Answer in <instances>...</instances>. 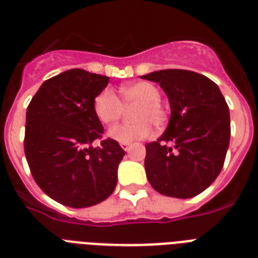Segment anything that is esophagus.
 Returning a JSON list of instances; mask_svg holds the SVG:
<instances>
[{
    "mask_svg": "<svg viewBox=\"0 0 258 258\" xmlns=\"http://www.w3.org/2000/svg\"><path fill=\"white\" fill-rule=\"evenodd\" d=\"M120 145H121V147L125 150V151H127V149H129L131 143H120Z\"/></svg>",
    "mask_w": 258,
    "mask_h": 258,
    "instance_id": "obj_1",
    "label": "esophagus"
}]
</instances>
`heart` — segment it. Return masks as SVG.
<instances>
[{
  "instance_id": "b5f03b06",
  "label": "heart",
  "mask_w": 258,
  "mask_h": 258,
  "mask_svg": "<svg viewBox=\"0 0 258 258\" xmlns=\"http://www.w3.org/2000/svg\"><path fill=\"white\" fill-rule=\"evenodd\" d=\"M121 101L109 88L103 89L93 102V109L102 124L112 125L121 117L122 104H138L134 109L136 122L120 124L111 127L108 137L120 143H131L147 138L154 132V122L161 126L168 120V111L160 103L161 93L155 84L149 81H137L122 86L120 90Z\"/></svg>"
}]
</instances>
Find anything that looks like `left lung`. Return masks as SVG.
<instances>
[{
    "instance_id": "1",
    "label": "left lung",
    "mask_w": 258,
    "mask_h": 258,
    "mask_svg": "<svg viewBox=\"0 0 258 258\" xmlns=\"http://www.w3.org/2000/svg\"><path fill=\"white\" fill-rule=\"evenodd\" d=\"M141 77L160 84L170 106L165 132L146 145L147 179L166 197H197L225 163L230 143L226 101L212 80L192 71L163 70Z\"/></svg>"
}]
</instances>
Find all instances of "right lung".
Returning a JSON list of instances; mask_svg holds the SVG:
<instances>
[{"mask_svg":"<svg viewBox=\"0 0 258 258\" xmlns=\"http://www.w3.org/2000/svg\"><path fill=\"white\" fill-rule=\"evenodd\" d=\"M108 80L68 70L46 80L27 108L24 152L32 175L47 197L71 208L103 202L117 183L124 150L111 138L92 146L103 133L93 102Z\"/></svg>","mask_w":258,"mask_h":258,"instance_id":"obj_1","label":"right lung"}]
</instances>
